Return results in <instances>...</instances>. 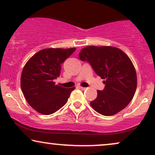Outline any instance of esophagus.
<instances>
[{
	"label": "esophagus",
	"mask_w": 155,
	"mask_h": 155,
	"mask_svg": "<svg viewBox=\"0 0 155 155\" xmlns=\"http://www.w3.org/2000/svg\"><path fill=\"white\" fill-rule=\"evenodd\" d=\"M79 88L81 89V90H86V89H87V87H79Z\"/></svg>",
	"instance_id": "1"
}]
</instances>
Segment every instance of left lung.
Here are the masks:
<instances>
[{
  "label": "left lung",
  "mask_w": 155,
  "mask_h": 155,
  "mask_svg": "<svg viewBox=\"0 0 155 155\" xmlns=\"http://www.w3.org/2000/svg\"><path fill=\"white\" fill-rule=\"evenodd\" d=\"M79 58L87 61L105 84L90 102L92 108L104 116H112L124 109L132 101L136 90L137 75L134 65L124 51L114 47L90 46L83 48Z\"/></svg>",
  "instance_id": "left-lung-1"
}]
</instances>
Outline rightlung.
<instances>
[{"instance_id":"obj_1","label":"right lung","mask_w":155,"mask_h":155,"mask_svg":"<svg viewBox=\"0 0 155 155\" xmlns=\"http://www.w3.org/2000/svg\"><path fill=\"white\" fill-rule=\"evenodd\" d=\"M76 48H49L38 51L27 62L21 75V89L27 102L38 113L49 115L67 103L75 89L65 88L54 81L61 65Z\"/></svg>"}]
</instances>
